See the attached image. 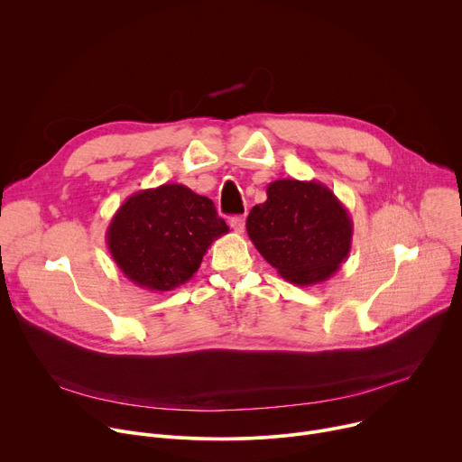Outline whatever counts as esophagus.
<instances>
[{"label":"esophagus","mask_w":462,"mask_h":462,"mask_svg":"<svg viewBox=\"0 0 462 462\" xmlns=\"http://www.w3.org/2000/svg\"><path fill=\"white\" fill-rule=\"evenodd\" d=\"M230 226H232V230H234L236 234H243V230H245V217H243V216L232 217V219H230Z\"/></svg>","instance_id":"obj_1"}]
</instances>
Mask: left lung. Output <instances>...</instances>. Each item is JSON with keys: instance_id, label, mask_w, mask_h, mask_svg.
<instances>
[{"instance_id": "8db88e82", "label": "left lung", "mask_w": 462, "mask_h": 462, "mask_svg": "<svg viewBox=\"0 0 462 462\" xmlns=\"http://www.w3.org/2000/svg\"><path fill=\"white\" fill-rule=\"evenodd\" d=\"M246 232L257 252L292 285L331 278L353 245V219L338 197L319 180L278 179L267 201L255 205Z\"/></svg>"}]
</instances>
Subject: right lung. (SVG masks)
I'll return each instance as SVG.
<instances>
[{"instance_id": "right-lung-1", "label": "right lung", "mask_w": 462, "mask_h": 462, "mask_svg": "<svg viewBox=\"0 0 462 462\" xmlns=\"http://www.w3.org/2000/svg\"><path fill=\"white\" fill-rule=\"evenodd\" d=\"M228 234L212 199L184 184L131 193L115 212L106 241L120 273L137 287L166 292L201 267L210 245Z\"/></svg>"}]
</instances>
